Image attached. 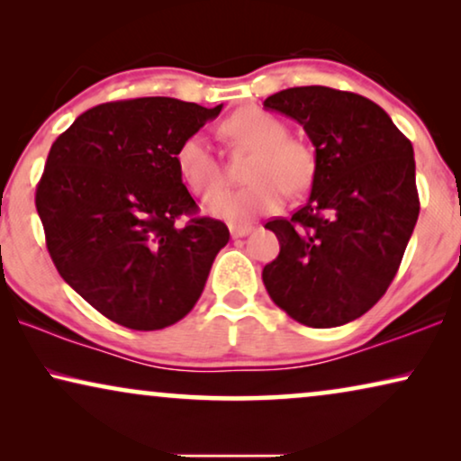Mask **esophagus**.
<instances>
[{
  "instance_id": "obj_1",
  "label": "esophagus",
  "mask_w": 461,
  "mask_h": 461,
  "mask_svg": "<svg viewBox=\"0 0 461 461\" xmlns=\"http://www.w3.org/2000/svg\"><path fill=\"white\" fill-rule=\"evenodd\" d=\"M249 232H251V226H248V224H230V235H232V239L248 237Z\"/></svg>"
}]
</instances>
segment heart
Returning <instances> with one entry per match:
<instances>
[{
    "instance_id": "obj_1",
    "label": "heart",
    "mask_w": 461,
    "mask_h": 461,
    "mask_svg": "<svg viewBox=\"0 0 461 461\" xmlns=\"http://www.w3.org/2000/svg\"><path fill=\"white\" fill-rule=\"evenodd\" d=\"M222 131L239 147L254 149L245 167V186L229 188L210 201L207 210L232 224L249 222L281 207L285 193H302L312 182L314 155L304 142L289 138L287 125L273 113L248 106L226 119ZM182 180L199 197H212L222 186L224 174L210 138L191 134L176 150Z\"/></svg>"
}]
</instances>
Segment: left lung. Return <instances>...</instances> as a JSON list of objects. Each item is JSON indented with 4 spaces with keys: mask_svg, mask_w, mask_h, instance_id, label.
I'll return each mask as SVG.
<instances>
[{
    "mask_svg": "<svg viewBox=\"0 0 461 461\" xmlns=\"http://www.w3.org/2000/svg\"><path fill=\"white\" fill-rule=\"evenodd\" d=\"M264 109L295 119L314 147L306 205L264 226L281 245L264 285L302 325L350 323L386 294L418 222L411 142L382 106L333 87H289Z\"/></svg>",
    "mask_w": 461,
    "mask_h": 461,
    "instance_id": "8db88e82",
    "label": "left lung"
}]
</instances>
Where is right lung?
Here are the masks:
<instances>
[{"instance_id": "add662e5", "label": "right lung", "mask_w": 461, "mask_h": 461, "mask_svg": "<svg viewBox=\"0 0 461 461\" xmlns=\"http://www.w3.org/2000/svg\"><path fill=\"white\" fill-rule=\"evenodd\" d=\"M167 96L98 104L50 149L35 205L62 279L115 323L163 330L191 312L229 229L191 218L176 150L216 119Z\"/></svg>"}]
</instances>
